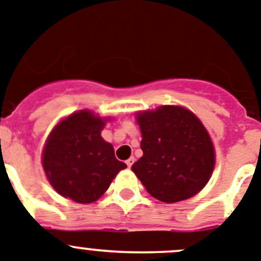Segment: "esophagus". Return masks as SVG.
<instances>
[{
  "mask_svg": "<svg viewBox=\"0 0 261 261\" xmlns=\"http://www.w3.org/2000/svg\"><path fill=\"white\" fill-rule=\"evenodd\" d=\"M134 161H135V159H134V157H130V159H128L127 161H126V164H127L128 168H131V165H133V164H134Z\"/></svg>",
  "mask_w": 261,
  "mask_h": 261,
  "instance_id": "1",
  "label": "esophagus"
}]
</instances>
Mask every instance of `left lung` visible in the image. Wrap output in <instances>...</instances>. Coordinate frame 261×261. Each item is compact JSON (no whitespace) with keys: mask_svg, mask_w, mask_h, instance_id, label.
Listing matches in <instances>:
<instances>
[{"mask_svg":"<svg viewBox=\"0 0 261 261\" xmlns=\"http://www.w3.org/2000/svg\"><path fill=\"white\" fill-rule=\"evenodd\" d=\"M136 121L143 156L131 169L148 194L165 203L198 194L216 163L213 143L200 119L186 108L163 105L139 112Z\"/></svg>","mask_w":261,"mask_h":261,"instance_id":"1","label":"left lung"}]
</instances>
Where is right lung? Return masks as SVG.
Masks as SVG:
<instances>
[{"label":"right lung","mask_w":261,"mask_h":261,"mask_svg":"<svg viewBox=\"0 0 261 261\" xmlns=\"http://www.w3.org/2000/svg\"><path fill=\"white\" fill-rule=\"evenodd\" d=\"M108 118L79 110L58 123L46 139L43 168L53 189L63 198L88 204L101 198L126 164L114 156L101 131Z\"/></svg>","instance_id":"obj_1"}]
</instances>
